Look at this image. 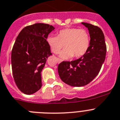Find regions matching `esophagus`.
<instances>
[{
  "mask_svg": "<svg viewBox=\"0 0 120 120\" xmlns=\"http://www.w3.org/2000/svg\"><path fill=\"white\" fill-rule=\"evenodd\" d=\"M57 61H58V63H61V62L62 61V59H59V58H57Z\"/></svg>",
  "mask_w": 120,
  "mask_h": 120,
  "instance_id": "1",
  "label": "esophagus"
}]
</instances>
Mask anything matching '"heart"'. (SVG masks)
I'll return each instance as SVG.
<instances>
[{
	"label": "heart",
	"mask_w": 120,
	"mask_h": 120,
	"mask_svg": "<svg viewBox=\"0 0 120 120\" xmlns=\"http://www.w3.org/2000/svg\"><path fill=\"white\" fill-rule=\"evenodd\" d=\"M47 43L51 51L58 54L64 46L66 48L59 54L63 59L71 57L78 58L84 55L90 45V36L86 30L78 28H67L61 30L57 36L48 37Z\"/></svg>",
	"instance_id": "obj_1"
}]
</instances>
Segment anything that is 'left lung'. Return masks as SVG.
I'll return each instance as SVG.
<instances>
[{
	"instance_id": "8db88e82",
	"label": "left lung",
	"mask_w": 120,
	"mask_h": 120,
	"mask_svg": "<svg viewBox=\"0 0 120 120\" xmlns=\"http://www.w3.org/2000/svg\"><path fill=\"white\" fill-rule=\"evenodd\" d=\"M89 30L90 45L86 53L79 59L63 61L58 65L60 78L72 86L88 84L98 74L105 59L106 48L104 35L99 27L82 22Z\"/></svg>"
}]
</instances>
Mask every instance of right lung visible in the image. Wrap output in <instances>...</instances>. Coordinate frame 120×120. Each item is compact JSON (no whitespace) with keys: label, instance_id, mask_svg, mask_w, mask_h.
Wrapping results in <instances>:
<instances>
[{"label":"right lung","instance_id":"1","mask_svg":"<svg viewBox=\"0 0 120 120\" xmlns=\"http://www.w3.org/2000/svg\"><path fill=\"white\" fill-rule=\"evenodd\" d=\"M54 29L52 25L37 23L25 27L16 38L11 53L12 73L25 94L35 93L42 86L41 72L52 55L46 39Z\"/></svg>","mask_w":120,"mask_h":120}]
</instances>
